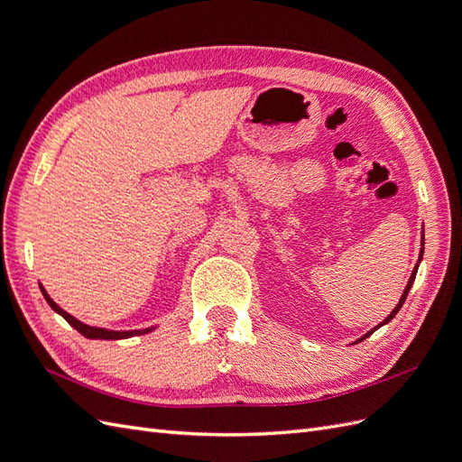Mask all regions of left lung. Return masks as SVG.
<instances>
[{"label": "left lung", "mask_w": 462, "mask_h": 462, "mask_svg": "<svg viewBox=\"0 0 462 462\" xmlns=\"http://www.w3.org/2000/svg\"><path fill=\"white\" fill-rule=\"evenodd\" d=\"M422 245H424V239H422ZM422 254H424V248L420 250V258H418V263H420V260H422ZM418 263H416V268L412 270V275H411V279H409V283H407V287H404V291H402V295H401V300H399V304L395 306V309H393V312H391L383 321H382V324L380 326H375L372 331H368L366 335H365V337H360L358 341H362V339H366V337H370V335L377 329V328H382V326H385V324H389V321L391 319H393L395 318V314L401 310V306L404 304V300H407V295H409V291H411V287H412V283H414V277H416V272H418Z\"/></svg>", "instance_id": "1"}]
</instances>
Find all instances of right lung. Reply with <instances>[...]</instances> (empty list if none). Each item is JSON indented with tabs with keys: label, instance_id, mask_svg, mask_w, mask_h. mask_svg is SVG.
Wrapping results in <instances>:
<instances>
[{
	"label": "right lung",
	"instance_id": "obj_1",
	"mask_svg": "<svg viewBox=\"0 0 462 462\" xmlns=\"http://www.w3.org/2000/svg\"><path fill=\"white\" fill-rule=\"evenodd\" d=\"M42 289V295H44V299L48 300V304L51 306V309L58 312L60 316H63L69 324H71L79 333H82L85 335V337H88V339H109V341H117V339H127V337H133V335H143V333H148V331H152L153 328H146V329H134V331H114V329H106V328H92V326H87V324H82V321H79L77 318H73L71 314H67L61 306H58L55 304L51 299H50V295L46 292V289L44 287H40Z\"/></svg>",
	"mask_w": 462,
	"mask_h": 462
}]
</instances>
